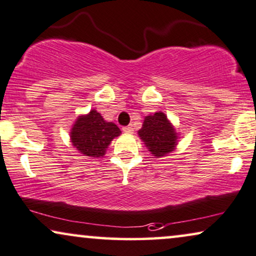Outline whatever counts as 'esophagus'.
<instances>
[{
	"label": "esophagus",
	"instance_id": "1",
	"mask_svg": "<svg viewBox=\"0 0 256 256\" xmlns=\"http://www.w3.org/2000/svg\"><path fill=\"white\" fill-rule=\"evenodd\" d=\"M122 130L124 132H127V134H132V132H134V128H132V126H127V127H124L122 128Z\"/></svg>",
	"mask_w": 256,
	"mask_h": 256
}]
</instances>
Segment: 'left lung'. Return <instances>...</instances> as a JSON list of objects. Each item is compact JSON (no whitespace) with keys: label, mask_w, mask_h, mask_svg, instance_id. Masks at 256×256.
Wrapping results in <instances>:
<instances>
[{"label":"left lung","mask_w":256,"mask_h":256,"mask_svg":"<svg viewBox=\"0 0 256 256\" xmlns=\"http://www.w3.org/2000/svg\"><path fill=\"white\" fill-rule=\"evenodd\" d=\"M138 138L154 158H164L176 149L178 132L162 112L146 116Z\"/></svg>","instance_id":"8db88e82"}]
</instances>
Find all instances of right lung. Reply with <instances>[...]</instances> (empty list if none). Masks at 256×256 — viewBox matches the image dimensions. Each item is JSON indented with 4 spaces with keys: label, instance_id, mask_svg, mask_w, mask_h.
<instances>
[{
    "label": "right lung",
    "instance_id": "1",
    "mask_svg": "<svg viewBox=\"0 0 256 256\" xmlns=\"http://www.w3.org/2000/svg\"><path fill=\"white\" fill-rule=\"evenodd\" d=\"M70 142L84 156L104 158L108 146L121 135L120 128L106 121L98 110L78 116L70 129Z\"/></svg>",
    "mask_w": 256,
    "mask_h": 256
}]
</instances>
